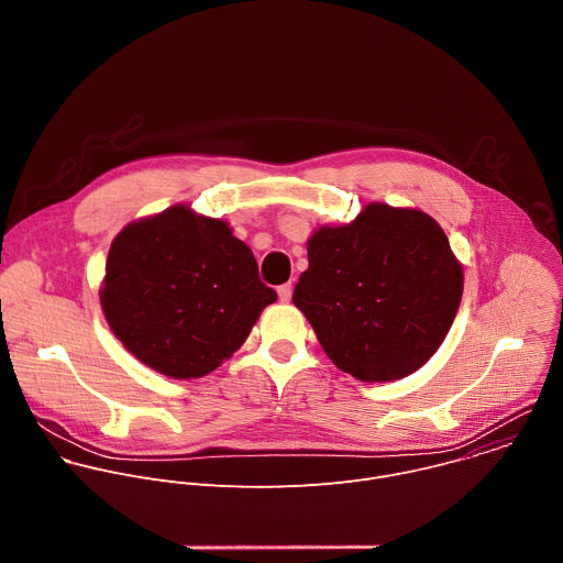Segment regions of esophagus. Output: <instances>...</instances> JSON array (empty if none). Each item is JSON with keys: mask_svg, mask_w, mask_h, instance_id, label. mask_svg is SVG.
<instances>
[{"mask_svg": "<svg viewBox=\"0 0 563 563\" xmlns=\"http://www.w3.org/2000/svg\"><path fill=\"white\" fill-rule=\"evenodd\" d=\"M278 296H280L283 302H289V300H291V285H289V283L280 285V287H278Z\"/></svg>", "mask_w": 563, "mask_h": 563, "instance_id": "34e87169", "label": "esophagus"}]
</instances>
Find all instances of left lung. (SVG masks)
Wrapping results in <instances>:
<instances>
[{
  "mask_svg": "<svg viewBox=\"0 0 563 563\" xmlns=\"http://www.w3.org/2000/svg\"><path fill=\"white\" fill-rule=\"evenodd\" d=\"M307 261L294 305L332 363L354 378H404L448 336L463 267L428 213L372 202L350 224L316 229Z\"/></svg>",
  "mask_w": 563,
  "mask_h": 563,
  "instance_id": "obj_1",
  "label": "left lung"
}]
</instances>
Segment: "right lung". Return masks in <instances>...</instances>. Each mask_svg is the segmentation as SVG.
I'll use <instances>...</instances> for the list:
<instances>
[{
	"mask_svg": "<svg viewBox=\"0 0 563 563\" xmlns=\"http://www.w3.org/2000/svg\"><path fill=\"white\" fill-rule=\"evenodd\" d=\"M276 298L231 227L185 205L126 224L109 250L100 289L113 334L169 378L213 372Z\"/></svg>",
	"mask_w": 563,
	"mask_h": 563,
	"instance_id": "right-lung-1",
	"label": "right lung"
}]
</instances>
